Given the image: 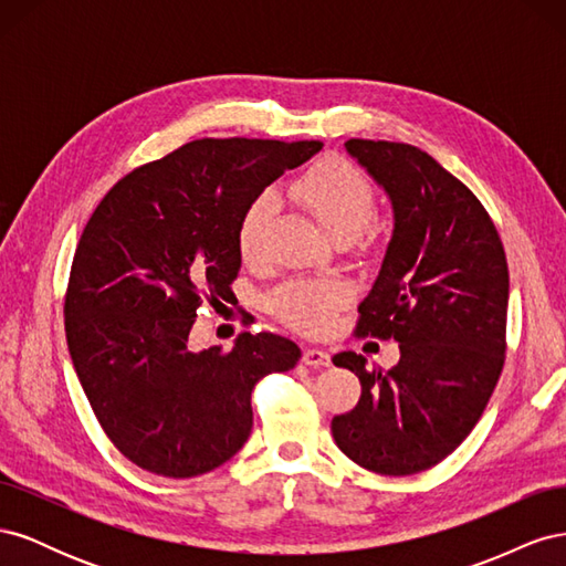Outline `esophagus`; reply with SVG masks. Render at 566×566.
<instances>
[{
    "label": "esophagus",
    "mask_w": 566,
    "mask_h": 566,
    "mask_svg": "<svg viewBox=\"0 0 566 566\" xmlns=\"http://www.w3.org/2000/svg\"><path fill=\"white\" fill-rule=\"evenodd\" d=\"M302 364L314 366V368H328L331 366V354L318 349V347H306L304 354H302Z\"/></svg>",
    "instance_id": "obj_1"
}]
</instances>
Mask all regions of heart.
<instances>
[{"label":"heart","mask_w":566,"mask_h":566,"mask_svg":"<svg viewBox=\"0 0 566 566\" xmlns=\"http://www.w3.org/2000/svg\"><path fill=\"white\" fill-rule=\"evenodd\" d=\"M290 196L304 205L333 238H356L368 227L375 212L373 186L354 165L339 158H325L312 165L290 184ZM273 212H276V198L262 193L248 205L238 221L235 241L245 264H256L264 256V238ZM347 300V283L300 279L281 285L271 295V310L290 328L321 333L328 328Z\"/></svg>","instance_id":"1"}]
</instances>
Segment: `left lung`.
Masks as SVG:
<instances>
[{"label":"left lung","instance_id":"8db88e82","mask_svg":"<svg viewBox=\"0 0 566 566\" xmlns=\"http://www.w3.org/2000/svg\"><path fill=\"white\" fill-rule=\"evenodd\" d=\"M345 148L394 214L378 279L358 304V333L394 337L401 358L368 370L361 354L333 356L361 380V399L331 430L356 465L416 474L460 447L499 382L507 260L484 205L424 150L368 139Z\"/></svg>","mask_w":566,"mask_h":566}]
</instances>
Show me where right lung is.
Wrapping results in <instances>:
<instances>
[{
  "instance_id": "add662e5",
  "label": "right lung",
  "mask_w": 566,
  "mask_h": 566,
  "mask_svg": "<svg viewBox=\"0 0 566 566\" xmlns=\"http://www.w3.org/2000/svg\"><path fill=\"white\" fill-rule=\"evenodd\" d=\"M321 142L200 139L119 179L75 250L65 337L94 413L134 465L188 479L224 465L252 430V387L300 361L293 339L243 333L188 347L202 300H231L238 221Z\"/></svg>"
}]
</instances>
